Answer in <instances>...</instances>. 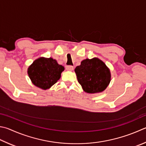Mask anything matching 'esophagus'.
I'll list each match as a JSON object with an SVG mask.
<instances>
[{
  "label": "esophagus",
  "instance_id": "1",
  "mask_svg": "<svg viewBox=\"0 0 146 146\" xmlns=\"http://www.w3.org/2000/svg\"><path fill=\"white\" fill-rule=\"evenodd\" d=\"M66 69L68 71H73L74 68H73V66H67L66 67Z\"/></svg>",
  "mask_w": 146,
  "mask_h": 146
}]
</instances>
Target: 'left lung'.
I'll return each instance as SVG.
<instances>
[{"instance_id":"left-lung-1","label":"left lung","mask_w":146,"mask_h":146,"mask_svg":"<svg viewBox=\"0 0 146 146\" xmlns=\"http://www.w3.org/2000/svg\"><path fill=\"white\" fill-rule=\"evenodd\" d=\"M75 72L82 89L89 94L104 91L111 80L110 69L97 57L83 60Z\"/></svg>"}]
</instances>
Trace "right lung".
<instances>
[{
	"instance_id": "obj_1",
	"label": "right lung",
	"mask_w": 146,
	"mask_h": 146,
	"mask_svg": "<svg viewBox=\"0 0 146 146\" xmlns=\"http://www.w3.org/2000/svg\"><path fill=\"white\" fill-rule=\"evenodd\" d=\"M64 66L52 57H41L29 66L27 73L34 86L41 89H50L59 80Z\"/></svg>"
}]
</instances>
